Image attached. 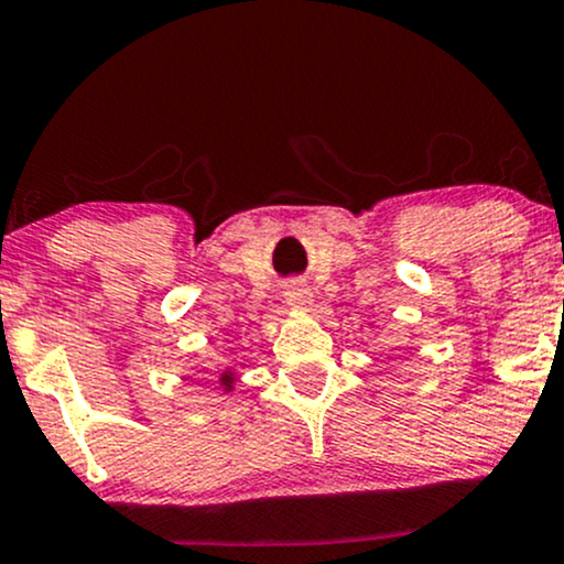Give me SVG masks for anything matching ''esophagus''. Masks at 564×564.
<instances>
[{
    "label": "esophagus",
    "instance_id": "obj_1",
    "mask_svg": "<svg viewBox=\"0 0 564 564\" xmlns=\"http://www.w3.org/2000/svg\"><path fill=\"white\" fill-rule=\"evenodd\" d=\"M283 296H286L291 307H307V304L313 302V291L304 286V283H294V286H289Z\"/></svg>",
    "mask_w": 564,
    "mask_h": 564
}]
</instances>
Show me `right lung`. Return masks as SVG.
<instances>
[{"instance_id": "1", "label": "right lung", "mask_w": 564, "mask_h": 564, "mask_svg": "<svg viewBox=\"0 0 564 564\" xmlns=\"http://www.w3.org/2000/svg\"><path fill=\"white\" fill-rule=\"evenodd\" d=\"M223 384H225V387H230V384H232V373H230V371H225V373H223Z\"/></svg>"}]
</instances>
